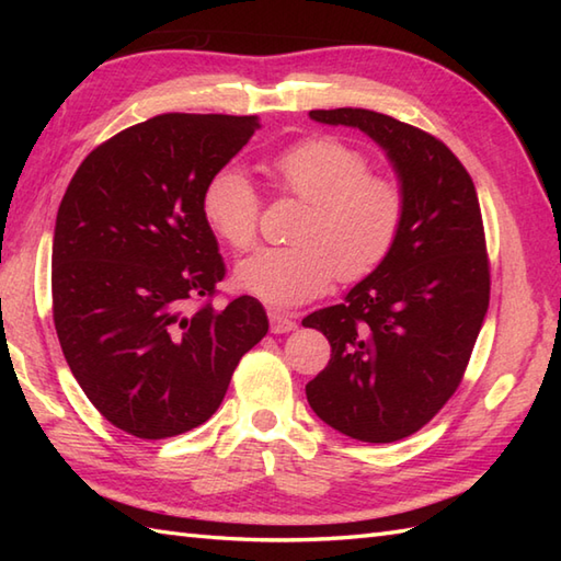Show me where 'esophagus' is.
Returning <instances> with one entry per match:
<instances>
[{"instance_id":"esophagus-1","label":"esophagus","mask_w":561,"mask_h":561,"mask_svg":"<svg viewBox=\"0 0 561 561\" xmlns=\"http://www.w3.org/2000/svg\"><path fill=\"white\" fill-rule=\"evenodd\" d=\"M270 328L274 335H282V332H291L296 328V320L282 311H270Z\"/></svg>"}]
</instances>
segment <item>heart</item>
<instances>
[{
  "mask_svg": "<svg viewBox=\"0 0 561 561\" xmlns=\"http://www.w3.org/2000/svg\"><path fill=\"white\" fill-rule=\"evenodd\" d=\"M279 193L306 202L291 248H265L236 267V287L274 308L316 299L335 277L362 282L396 248L408 197L350 141L320 135L294 141L270 163ZM202 219L214 236L243 253L257 241L262 199L243 169L214 171L199 197Z\"/></svg>",
  "mask_w": 561,
  "mask_h": 561,
  "instance_id": "1",
  "label": "heart"
}]
</instances>
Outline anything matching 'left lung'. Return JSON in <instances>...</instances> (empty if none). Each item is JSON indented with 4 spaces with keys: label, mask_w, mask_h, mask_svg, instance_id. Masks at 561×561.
<instances>
[{
    "label": "left lung",
    "mask_w": 561,
    "mask_h": 561,
    "mask_svg": "<svg viewBox=\"0 0 561 561\" xmlns=\"http://www.w3.org/2000/svg\"><path fill=\"white\" fill-rule=\"evenodd\" d=\"M359 127L396 165L408 214L390 257L344 304L306 316L330 362L306 398L337 432L392 444L420 432L458 390L490 306V257L474 183L444 141L396 117L311 111Z\"/></svg>",
    "instance_id": "obj_1"
}]
</instances>
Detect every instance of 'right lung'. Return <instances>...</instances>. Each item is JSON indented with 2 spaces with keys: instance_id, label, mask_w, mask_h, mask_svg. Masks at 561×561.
Instances as JSON below:
<instances>
[{
  "instance_id": "right-lung-1",
  "label": "right lung",
  "mask_w": 561,
  "mask_h": 561,
  "mask_svg": "<svg viewBox=\"0 0 561 561\" xmlns=\"http://www.w3.org/2000/svg\"><path fill=\"white\" fill-rule=\"evenodd\" d=\"M255 129V115H157L93 149L59 202V347L93 408L137 438L205 424L267 335L253 296L211 306L226 267L199 209L207 178Z\"/></svg>"
}]
</instances>
